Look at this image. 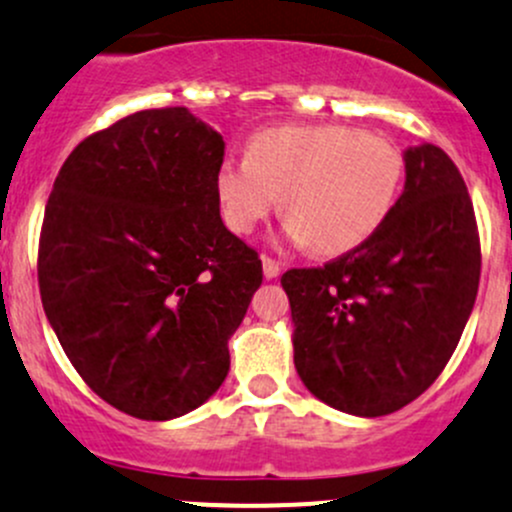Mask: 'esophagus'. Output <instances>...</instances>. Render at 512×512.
Instances as JSON below:
<instances>
[{"mask_svg":"<svg viewBox=\"0 0 512 512\" xmlns=\"http://www.w3.org/2000/svg\"><path fill=\"white\" fill-rule=\"evenodd\" d=\"M261 263H263V276H266L268 281H273V278H278V273H281V266H278L276 258L261 256Z\"/></svg>","mask_w":512,"mask_h":512,"instance_id":"34e87169","label":"esophagus"}]
</instances>
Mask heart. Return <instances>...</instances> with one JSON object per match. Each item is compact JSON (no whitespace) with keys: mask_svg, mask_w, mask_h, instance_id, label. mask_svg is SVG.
I'll list each match as a JSON object with an SVG mask.
<instances>
[{"mask_svg":"<svg viewBox=\"0 0 512 512\" xmlns=\"http://www.w3.org/2000/svg\"><path fill=\"white\" fill-rule=\"evenodd\" d=\"M402 155L347 125H281L256 133L246 160L226 157L214 175L224 224L251 234L281 197L283 236L318 256L370 241L397 202Z\"/></svg>","mask_w":512,"mask_h":512,"instance_id":"b5f03b06","label":"heart"}]
</instances>
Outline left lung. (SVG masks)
I'll return each mask as SVG.
<instances>
[{
  "instance_id": "1",
  "label": "left lung",
  "mask_w": 512,
  "mask_h": 512,
  "mask_svg": "<svg viewBox=\"0 0 512 512\" xmlns=\"http://www.w3.org/2000/svg\"><path fill=\"white\" fill-rule=\"evenodd\" d=\"M404 189L377 234L323 268H293V362L310 394L384 416L434 384L471 318L481 244L466 182L441 147L404 150Z\"/></svg>"
}]
</instances>
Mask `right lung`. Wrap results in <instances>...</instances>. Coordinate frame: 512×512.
<instances>
[{
	"label": "right lung",
	"mask_w": 512,
	"mask_h": 512,
	"mask_svg": "<svg viewBox=\"0 0 512 512\" xmlns=\"http://www.w3.org/2000/svg\"><path fill=\"white\" fill-rule=\"evenodd\" d=\"M224 138L187 108L140 110L68 155L39 241L44 313L100 399L145 421L202 407L261 258L219 214Z\"/></svg>",
	"instance_id": "add662e5"
}]
</instances>
